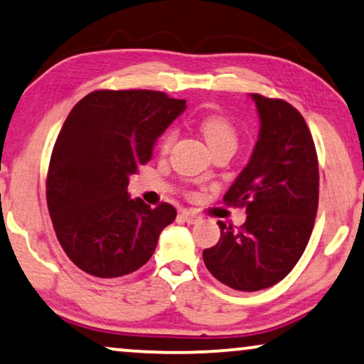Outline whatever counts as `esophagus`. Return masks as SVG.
Returning <instances> with one entry per match:
<instances>
[{
	"label": "esophagus",
	"mask_w": 364,
	"mask_h": 364,
	"mask_svg": "<svg viewBox=\"0 0 364 364\" xmlns=\"http://www.w3.org/2000/svg\"><path fill=\"white\" fill-rule=\"evenodd\" d=\"M180 218L183 219L184 223H188V224H194V223L199 221L198 214H196V213H191V211H183V213L180 214Z\"/></svg>",
	"instance_id": "34e87169"
}]
</instances>
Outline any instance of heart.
<instances>
[{
	"instance_id": "b5f03b06",
	"label": "heart",
	"mask_w": 364,
	"mask_h": 364,
	"mask_svg": "<svg viewBox=\"0 0 364 364\" xmlns=\"http://www.w3.org/2000/svg\"><path fill=\"white\" fill-rule=\"evenodd\" d=\"M198 127L203 133L204 140L208 141V145L211 146L213 151H216L223 146L235 148V145H237V136H239L237 129H235L232 120L224 114L213 112V114L203 115L198 122ZM175 140H176V130L168 129L161 135L160 151L161 153L170 151V148Z\"/></svg>"
}]
</instances>
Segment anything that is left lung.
I'll return each instance as SVG.
<instances>
[{
	"mask_svg": "<svg viewBox=\"0 0 364 364\" xmlns=\"http://www.w3.org/2000/svg\"><path fill=\"white\" fill-rule=\"evenodd\" d=\"M260 133L249 165L224 194L245 208L240 228L218 221L221 239L203 259L219 282L240 291L269 289L290 274L309 244L318 209V156L305 119L282 99L252 94Z\"/></svg>",
	"mask_w": 364,
	"mask_h": 364,
	"instance_id": "8db88e82",
	"label": "left lung"
}]
</instances>
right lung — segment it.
I'll return each instance as SVG.
<instances>
[{"label":"right lung","instance_id":"right-lung-1","mask_svg":"<svg viewBox=\"0 0 364 364\" xmlns=\"http://www.w3.org/2000/svg\"><path fill=\"white\" fill-rule=\"evenodd\" d=\"M184 109L186 100L165 92L102 89L70 110L50 155L46 199L59 244L80 270L114 279L150 260L176 209L130 199L129 176L151 160L156 138Z\"/></svg>","mask_w":364,"mask_h":364}]
</instances>
